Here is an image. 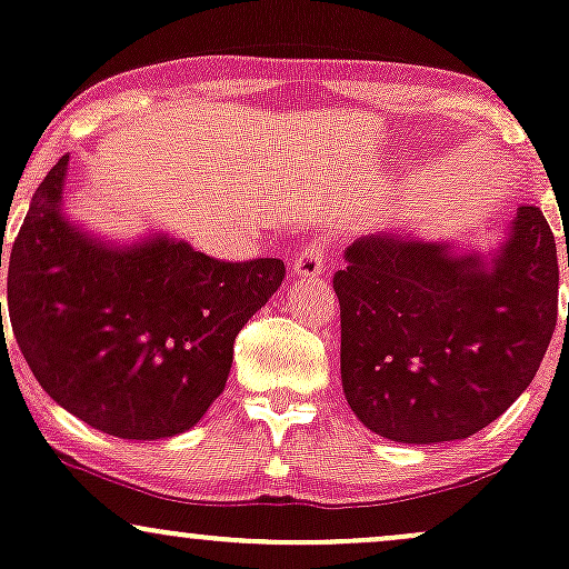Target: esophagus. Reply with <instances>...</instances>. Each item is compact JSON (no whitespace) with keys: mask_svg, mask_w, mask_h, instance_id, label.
Listing matches in <instances>:
<instances>
[{"mask_svg":"<svg viewBox=\"0 0 569 569\" xmlns=\"http://www.w3.org/2000/svg\"><path fill=\"white\" fill-rule=\"evenodd\" d=\"M325 254H328V247H325L322 239H311L309 244L303 247L301 252L292 260V273L301 279H315L325 271Z\"/></svg>","mask_w":569,"mask_h":569,"instance_id":"1","label":"esophagus"}]
</instances>
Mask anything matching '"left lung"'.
I'll list each match as a JSON object with an SVG mask.
<instances>
[{"mask_svg": "<svg viewBox=\"0 0 569 569\" xmlns=\"http://www.w3.org/2000/svg\"><path fill=\"white\" fill-rule=\"evenodd\" d=\"M343 258L341 385L370 432L470 438L532 385L559 309L557 241L538 207L516 209L491 260L398 231L362 236Z\"/></svg>", "mask_w": 569, "mask_h": 569, "instance_id": "left-lung-1", "label": "left lung"}]
</instances>
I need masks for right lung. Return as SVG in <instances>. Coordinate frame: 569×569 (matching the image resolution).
<instances>
[{
    "label": "right lung",
    "mask_w": 569,
    "mask_h": 569,
    "mask_svg": "<svg viewBox=\"0 0 569 569\" xmlns=\"http://www.w3.org/2000/svg\"><path fill=\"white\" fill-rule=\"evenodd\" d=\"M67 163L37 188L10 250L12 333L44 392L93 430L180 436L226 389L236 336L284 263H228L166 236L104 244L61 214Z\"/></svg>",
    "instance_id": "add662e5"
}]
</instances>
